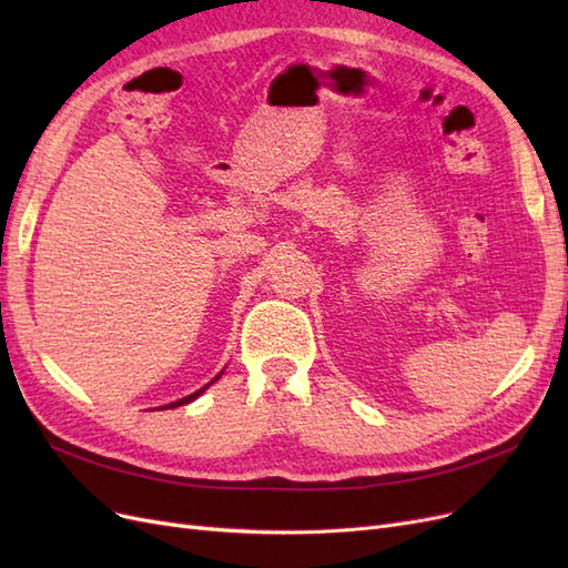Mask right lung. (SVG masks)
<instances>
[{
	"label": "right lung",
	"mask_w": 568,
	"mask_h": 568,
	"mask_svg": "<svg viewBox=\"0 0 568 568\" xmlns=\"http://www.w3.org/2000/svg\"><path fill=\"white\" fill-rule=\"evenodd\" d=\"M217 376H220V374H217ZM217 376H215V379H213V382H217ZM213 382H211V384H213ZM211 384H209V386H211ZM209 386H203L201 390H196V393H192V395H186V398H182V400H178V403H170V405H165V407H161V409H170V407H180V405H186V403H192V400H194V398H199V395H201V393H203L205 388H209Z\"/></svg>",
	"instance_id": "right-lung-1"
}]
</instances>
